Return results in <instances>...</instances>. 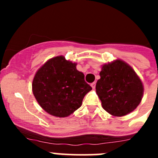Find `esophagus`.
I'll list each match as a JSON object with an SVG mask.
<instances>
[{"instance_id": "34e87169", "label": "esophagus", "mask_w": 158, "mask_h": 158, "mask_svg": "<svg viewBox=\"0 0 158 158\" xmlns=\"http://www.w3.org/2000/svg\"><path fill=\"white\" fill-rule=\"evenodd\" d=\"M91 86H92V88H93V89H94L95 87H96V83H95V82H93V83H92V84H91Z\"/></svg>"}]
</instances>
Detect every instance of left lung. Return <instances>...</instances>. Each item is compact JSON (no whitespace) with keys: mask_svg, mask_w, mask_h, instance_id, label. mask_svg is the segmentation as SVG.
I'll use <instances>...</instances> for the list:
<instances>
[{"mask_svg":"<svg viewBox=\"0 0 158 158\" xmlns=\"http://www.w3.org/2000/svg\"><path fill=\"white\" fill-rule=\"evenodd\" d=\"M96 85L102 107L113 116L132 112L142 101L144 87L130 65L121 59L104 64Z\"/></svg>","mask_w":158,"mask_h":158,"instance_id":"left-lung-1","label":"left lung"}]
</instances>
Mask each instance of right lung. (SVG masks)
Returning a JSON list of instances; mask_svg holds the SVG:
<instances>
[{
    "label": "right lung",
    "mask_w": 158,
    "mask_h": 158,
    "mask_svg": "<svg viewBox=\"0 0 158 158\" xmlns=\"http://www.w3.org/2000/svg\"><path fill=\"white\" fill-rule=\"evenodd\" d=\"M77 63L62 55L49 59L38 69L32 81V92L45 111L56 117H67L81 106L92 90Z\"/></svg>",
    "instance_id": "1"
}]
</instances>
